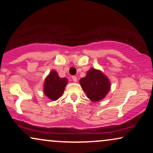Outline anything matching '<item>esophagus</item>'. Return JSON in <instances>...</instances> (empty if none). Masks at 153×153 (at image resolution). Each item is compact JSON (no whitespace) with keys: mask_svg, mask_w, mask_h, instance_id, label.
I'll return each mask as SVG.
<instances>
[{"mask_svg":"<svg viewBox=\"0 0 153 153\" xmlns=\"http://www.w3.org/2000/svg\"><path fill=\"white\" fill-rule=\"evenodd\" d=\"M72 78H73V80L75 82H77V80H78V79H77V77H76V76H75V75H74V76H73V77H72Z\"/></svg>","mask_w":153,"mask_h":153,"instance_id":"34e87169","label":"esophagus"}]
</instances>
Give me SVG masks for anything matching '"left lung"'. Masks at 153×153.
Returning <instances> with one entry per match:
<instances>
[{
	"label": "left lung",
	"mask_w": 153,
	"mask_h": 153,
	"mask_svg": "<svg viewBox=\"0 0 153 153\" xmlns=\"http://www.w3.org/2000/svg\"><path fill=\"white\" fill-rule=\"evenodd\" d=\"M80 84L87 97L92 102H98L105 97L110 90V82L102 71L91 68L85 77L80 80Z\"/></svg>",
	"instance_id": "obj_1"
}]
</instances>
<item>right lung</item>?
I'll list each match as a JSON object with an SVG mask.
<instances>
[{
    "mask_svg": "<svg viewBox=\"0 0 153 153\" xmlns=\"http://www.w3.org/2000/svg\"><path fill=\"white\" fill-rule=\"evenodd\" d=\"M67 83L66 78H60L56 71H51L44 81V94L51 100L55 101L62 95Z\"/></svg>",
    "mask_w": 153,
    "mask_h": 153,
    "instance_id": "1",
    "label": "right lung"
}]
</instances>
